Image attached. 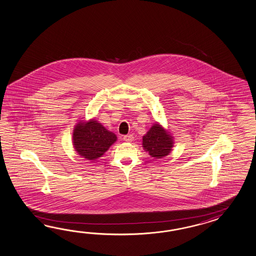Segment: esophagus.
<instances>
[{
	"label": "esophagus",
	"mask_w": 256,
	"mask_h": 256,
	"mask_svg": "<svg viewBox=\"0 0 256 256\" xmlns=\"http://www.w3.org/2000/svg\"><path fill=\"white\" fill-rule=\"evenodd\" d=\"M123 140L126 142H131L133 140H134V136H132V135H126L123 138Z\"/></svg>",
	"instance_id": "esophagus-1"
}]
</instances>
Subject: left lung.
<instances>
[{"instance_id":"8db88e82","label":"left lung","mask_w":256,"mask_h":256,"mask_svg":"<svg viewBox=\"0 0 256 256\" xmlns=\"http://www.w3.org/2000/svg\"><path fill=\"white\" fill-rule=\"evenodd\" d=\"M174 136L158 122L154 123L148 132L142 136V147L155 159L169 155L174 148Z\"/></svg>"}]
</instances>
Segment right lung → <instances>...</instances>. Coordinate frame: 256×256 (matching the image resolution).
<instances>
[{
    "label": "right lung",
    "instance_id": "right-lung-1",
    "mask_svg": "<svg viewBox=\"0 0 256 256\" xmlns=\"http://www.w3.org/2000/svg\"><path fill=\"white\" fill-rule=\"evenodd\" d=\"M116 135L106 130L96 120H80L74 126L72 145L74 150L82 158L96 162L108 152L114 142Z\"/></svg>",
    "mask_w": 256,
    "mask_h": 256
}]
</instances>
